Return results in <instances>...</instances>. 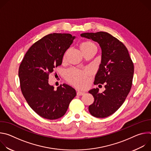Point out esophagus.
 Returning a JSON list of instances; mask_svg holds the SVG:
<instances>
[{
	"mask_svg": "<svg viewBox=\"0 0 151 151\" xmlns=\"http://www.w3.org/2000/svg\"><path fill=\"white\" fill-rule=\"evenodd\" d=\"M76 94H77L78 96H83V95H84V94H85V93H84V92H83V91H77Z\"/></svg>",
	"mask_w": 151,
	"mask_h": 151,
	"instance_id": "34e87169",
	"label": "esophagus"
}]
</instances>
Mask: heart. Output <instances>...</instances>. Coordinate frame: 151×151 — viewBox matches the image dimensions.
I'll return each mask as SVG.
<instances>
[{"label": "heart", "mask_w": 151, "mask_h": 151, "mask_svg": "<svg viewBox=\"0 0 151 151\" xmlns=\"http://www.w3.org/2000/svg\"><path fill=\"white\" fill-rule=\"evenodd\" d=\"M80 48L82 52L85 54L88 51L96 49V45L91 41L85 40L82 42ZM69 50H66L64 52L63 57V61H66ZM90 71L89 69H83L80 70L78 69L72 68L68 70L65 74V78L68 82L71 84L78 87H82L85 85L86 82V78L90 73Z\"/></svg>", "instance_id": "heart-1"}]
</instances>
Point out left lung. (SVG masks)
<instances>
[{
    "instance_id": "obj_1",
    "label": "left lung",
    "mask_w": 151,
    "mask_h": 151,
    "mask_svg": "<svg viewBox=\"0 0 151 151\" xmlns=\"http://www.w3.org/2000/svg\"><path fill=\"white\" fill-rule=\"evenodd\" d=\"M81 36L98 42L101 49V64L94 84H104L105 90L101 93L97 88L89 91L94 101L88 110L94 117L106 118L119 108L130 91L134 64L126 47L111 34L99 32Z\"/></svg>"
}]
</instances>
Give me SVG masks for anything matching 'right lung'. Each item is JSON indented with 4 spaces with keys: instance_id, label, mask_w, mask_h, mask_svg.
I'll use <instances>...</instances> for the list:
<instances>
[{
    "instance_id": "add662e5",
    "label": "right lung",
    "mask_w": 151,
    "mask_h": 151,
    "mask_svg": "<svg viewBox=\"0 0 151 151\" xmlns=\"http://www.w3.org/2000/svg\"><path fill=\"white\" fill-rule=\"evenodd\" d=\"M75 37L69 33L45 36L32 45L19 65L21 92L31 108L44 118L52 120L63 116L76 95L75 89L67 84L54 90L48 83L50 73L61 65Z\"/></svg>"
}]
</instances>
